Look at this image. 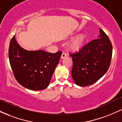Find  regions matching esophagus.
Listing matches in <instances>:
<instances>
[{
	"label": "esophagus",
	"mask_w": 122,
	"mask_h": 122,
	"mask_svg": "<svg viewBox=\"0 0 122 122\" xmlns=\"http://www.w3.org/2000/svg\"><path fill=\"white\" fill-rule=\"evenodd\" d=\"M66 57V53H64V52H63L62 53V54H61V58H65Z\"/></svg>",
	"instance_id": "1"
}]
</instances>
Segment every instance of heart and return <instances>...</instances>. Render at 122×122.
<instances>
[{
  "label": "heart",
  "mask_w": 122,
  "mask_h": 122,
  "mask_svg": "<svg viewBox=\"0 0 122 122\" xmlns=\"http://www.w3.org/2000/svg\"><path fill=\"white\" fill-rule=\"evenodd\" d=\"M85 39H86V36L84 34L76 36L75 38L73 39L70 42L69 46H68L69 49L73 52L79 51L83 46Z\"/></svg>",
  "instance_id": "1"
}]
</instances>
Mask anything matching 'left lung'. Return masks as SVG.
<instances>
[{"label": "left lung", "instance_id": "left-lung-1", "mask_svg": "<svg viewBox=\"0 0 122 122\" xmlns=\"http://www.w3.org/2000/svg\"><path fill=\"white\" fill-rule=\"evenodd\" d=\"M98 38L92 40L72 57V76L75 83L80 86L94 84L107 72L110 65L112 46L106 33L99 30Z\"/></svg>", "mask_w": 122, "mask_h": 122}]
</instances>
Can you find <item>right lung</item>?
Returning <instances> with one entry per match:
<instances>
[{
    "label": "right lung",
    "mask_w": 122,
    "mask_h": 122,
    "mask_svg": "<svg viewBox=\"0 0 122 122\" xmlns=\"http://www.w3.org/2000/svg\"><path fill=\"white\" fill-rule=\"evenodd\" d=\"M62 52L50 53L42 50L29 51L20 46L15 36L8 50L10 64L17 81L27 89L43 90L49 85Z\"/></svg>",
    "instance_id": "obj_1"
}]
</instances>
